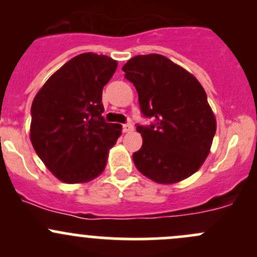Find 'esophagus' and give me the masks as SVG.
<instances>
[{
    "label": "esophagus",
    "mask_w": 257,
    "mask_h": 257,
    "mask_svg": "<svg viewBox=\"0 0 257 257\" xmlns=\"http://www.w3.org/2000/svg\"><path fill=\"white\" fill-rule=\"evenodd\" d=\"M123 133H129V132H132L134 129V126L132 125L131 123H126V124H123Z\"/></svg>",
    "instance_id": "34e87169"
}]
</instances>
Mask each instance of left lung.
Wrapping results in <instances>:
<instances>
[{
  "mask_svg": "<svg viewBox=\"0 0 257 257\" xmlns=\"http://www.w3.org/2000/svg\"><path fill=\"white\" fill-rule=\"evenodd\" d=\"M138 92L143 145L133 154L142 174L159 184L193 175L208 157L216 120L198 79L162 54L136 56L121 68Z\"/></svg>",
  "mask_w": 257,
  "mask_h": 257,
  "instance_id": "1",
  "label": "left lung"
}]
</instances>
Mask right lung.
<instances>
[{"instance_id": "obj_1", "label": "right lung", "mask_w": 257, "mask_h": 257, "mask_svg": "<svg viewBox=\"0 0 257 257\" xmlns=\"http://www.w3.org/2000/svg\"><path fill=\"white\" fill-rule=\"evenodd\" d=\"M116 61L82 53L52 74L31 107V142L38 157L59 180L85 183L100 174L121 125L102 113L103 87Z\"/></svg>"}]
</instances>
